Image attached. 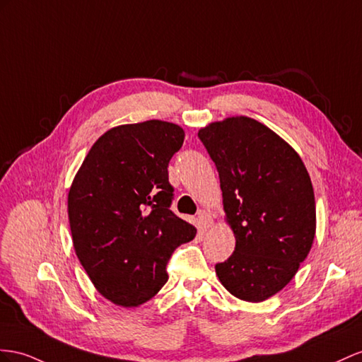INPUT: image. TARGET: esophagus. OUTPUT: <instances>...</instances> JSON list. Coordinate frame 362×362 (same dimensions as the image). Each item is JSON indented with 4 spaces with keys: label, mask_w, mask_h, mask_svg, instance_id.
Returning a JSON list of instances; mask_svg holds the SVG:
<instances>
[{
    "label": "esophagus",
    "mask_w": 362,
    "mask_h": 362,
    "mask_svg": "<svg viewBox=\"0 0 362 362\" xmlns=\"http://www.w3.org/2000/svg\"><path fill=\"white\" fill-rule=\"evenodd\" d=\"M197 220H199V223H200L203 228H211L212 223H214V220H212L211 214H209L208 211H205V209H200V211L197 212Z\"/></svg>",
    "instance_id": "obj_1"
}]
</instances>
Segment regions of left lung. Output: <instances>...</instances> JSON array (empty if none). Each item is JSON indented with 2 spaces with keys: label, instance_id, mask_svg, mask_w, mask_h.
<instances>
[{
  "label": "left lung",
  "instance_id": "8db88e82",
  "mask_svg": "<svg viewBox=\"0 0 362 362\" xmlns=\"http://www.w3.org/2000/svg\"><path fill=\"white\" fill-rule=\"evenodd\" d=\"M216 163L235 251L216 264L237 298L260 303L280 292L308 257L317 228L309 173L293 148L246 116L199 132Z\"/></svg>",
  "mask_w": 362,
  "mask_h": 362
}]
</instances>
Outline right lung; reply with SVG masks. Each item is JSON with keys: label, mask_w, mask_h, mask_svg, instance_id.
<instances>
[{"label": "right lung", "mask_w": 362, "mask_h": 362, "mask_svg": "<svg viewBox=\"0 0 362 362\" xmlns=\"http://www.w3.org/2000/svg\"><path fill=\"white\" fill-rule=\"evenodd\" d=\"M185 132L146 120L108 129L91 146L69 191L76 255L99 293L134 308L168 281L175 247L197 229L170 209L168 163Z\"/></svg>", "instance_id": "obj_1"}]
</instances>
